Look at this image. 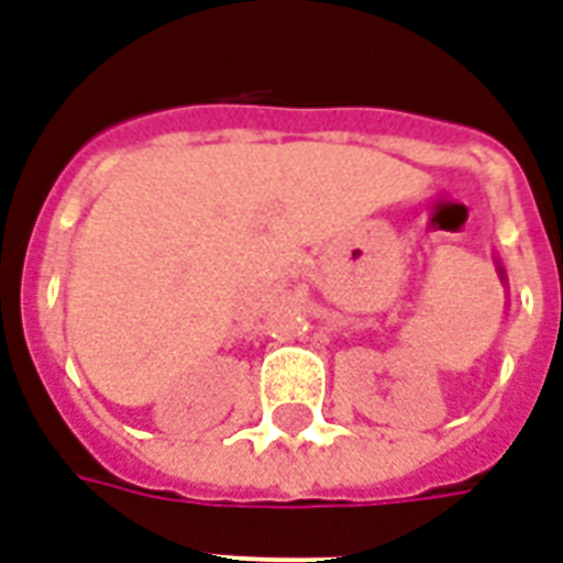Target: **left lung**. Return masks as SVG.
Returning <instances> with one entry per match:
<instances>
[{
  "mask_svg": "<svg viewBox=\"0 0 563 563\" xmlns=\"http://www.w3.org/2000/svg\"><path fill=\"white\" fill-rule=\"evenodd\" d=\"M496 272H499V280L505 283V286H508V274H505V268H501V263H499V260H496Z\"/></svg>",
  "mask_w": 563,
  "mask_h": 563,
  "instance_id": "1",
  "label": "left lung"
}]
</instances>
